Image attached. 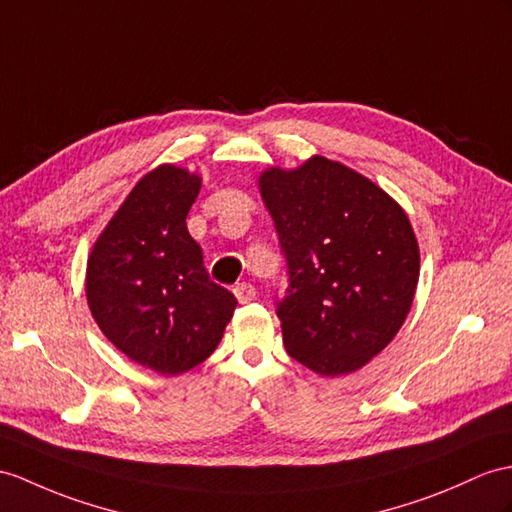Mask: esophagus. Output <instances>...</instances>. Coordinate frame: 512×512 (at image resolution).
Returning a JSON list of instances; mask_svg holds the SVG:
<instances>
[{
  "label": "esophagus",
  "instance_id": "esophagus-1",
  "mask_svg": "<svg viewBox=\"0 0 512 512\" xmlns=\"http://www.w3.org/2000/svg\"><path fill=\"white\" fill-rule=\"evenodd\" d=\"M234 295H236V299H239L241 304L252 302V299L256 297V289H254V284H249V282H241V284H236V286H234Z\"/></svg>",
  "mask_w": 512,
  "mask_h": 512
}]
</instances>
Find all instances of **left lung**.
Instances as JSON below:
<instances>
[{
    "instance_id": "1",
    "label": "left lung",
    "mask_w": 512,
    "mask_h": 512,
    "mask_svg": "<svg viewBox=\"0 0 512 512\" xmlns=\"http://www.w3.org/2000/svg\"><path fill=\"white\" fill-rule=\"evenodd\" d=\"M284 256L276 313L297 363L356 371L393 341L413 304L419 247L404 210L371 180L323 156L260 176Z\"/></svg>"
}]
</instances>
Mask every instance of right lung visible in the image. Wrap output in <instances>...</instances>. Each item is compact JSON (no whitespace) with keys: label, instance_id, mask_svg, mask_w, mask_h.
Listing matches in <instances>:
<instances>
[{"label":"right lung","instance_id":"add662e5","mask_svg":"<svg viewBox=\"0 0 512 512\" xmlns=\"http://www.w3.org/2000/svg\"><path fill=\"white\" fill-rule=\"evenodd\" d=\"M199 184L173 165L147 173L86 267V299L106 339L162 376L204 363L236 308V297L210 280L202 249L186 230Z\"/></svg>","mask_w":512,"mask_h":512}]
</instances>
